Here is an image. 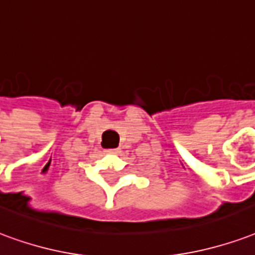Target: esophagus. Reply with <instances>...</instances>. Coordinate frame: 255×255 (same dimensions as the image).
Wrapping results in <instances>:
<instances>
[{
    "label": "esophagus",
    "instance_id": "34e87169",
    "mask_svg": "<svg viewBox=\"0 0 255 255\" xmlns=\"http://www.w3.org/2000/svg\"><path fill=\"white\" fill-rule=\"evenodd\" d=\"M108 154H118L119 152V148H111V150H107Z\"/></svg>",
    "mask_w": 255,
    "mask_h": 255
}]
</instances>
